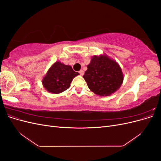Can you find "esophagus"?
Instances as JSON below:
<instances>
[{
    "instance_id": "esophagus-1",
    "label": "esophagus",
    "mask_w": 161,
    "mask_h": 161,
    "mask_svg": "<svg viewBox=\"0 0 161 161\" xmlns=\"http://www.w3.org/2000/svg\"><path fill=\"white\" fill-rule=\"evenodd\" d=\"M79 73H80V76H82L84 75V71L83 70H80L79 71Z\"/></svg>"
}]
</instances>
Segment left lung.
<instances>
[{"mask_svg":"<svg viewBox=\"0 0 161 161\" xmlns=\"http://www.w3.org/2000/svg\"><path fill=\"white\" fill-rule=\"evenodd\" d=\"M83 78L95 94L109 96L120 88L124 77L118 63L104 53L92 57Z\"/></svg>","mask_w":161,"mask_h":161,"instance_id":"8db88e82","label":"left lung"}]
</instances>
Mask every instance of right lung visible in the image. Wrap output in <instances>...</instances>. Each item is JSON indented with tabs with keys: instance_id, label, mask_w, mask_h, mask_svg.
Listing matches in <instances>:
<instances>
[{
	"instance_id": "1",
	"label": "right lung",
	"mask_w": 161,
	"mask_h": 161,
	"mask_svg": "<svg viewBox=\"0 0 161 161\" xmlns=\"http://www.w3.org/2000/svg\"><path fill=\"white\" fill-rule=\"evenodd\" d=\"M79 75V72L72 70L71 66L56 61L43 76L42 85L47 92L58 94L69 89L73 79Z\"/></svg>"
}]
</instances>
